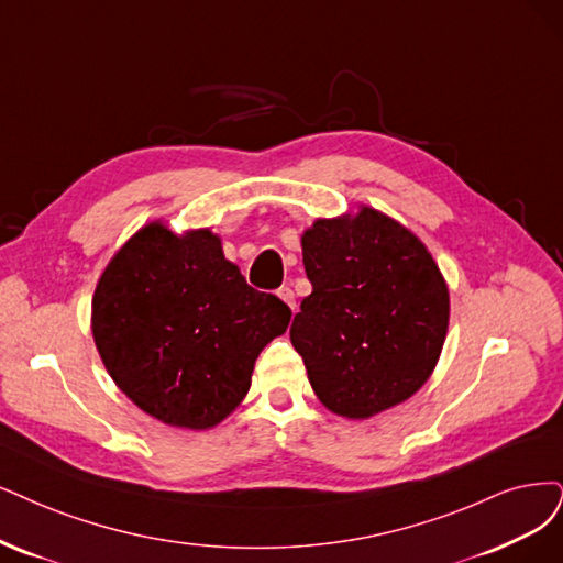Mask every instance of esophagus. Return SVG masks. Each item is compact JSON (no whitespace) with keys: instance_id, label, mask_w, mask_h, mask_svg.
I'll return each instance as SVG.
<instances>
[{"instance_id":"1","label":"esophagus","mask_w":563,"mask_h":563,"mask_svg":"<svg viewBox=\"0 0 563 563\" xmlns=\"http://www.w3.org/2000/svg\"><path fill=\"white\" fill-rule=\"evenodd\" d=\"M278 297L292 308V310H297V297H295V289L292 287H287V285H283L280 289H278Z\"/></svg>"}]
</instances>
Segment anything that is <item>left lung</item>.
Wrapping results in <instances>:
<instances>
[{
	"label": "left lung",
	"mask_w": 563,
	"mask_h": 563,
	"mask_svg": "<svg viewBox=\"0 0 563 563\" xmlns=\"http://www.w3.org/2000/svg\"><path fill=\"white\" fill-rule=\"evenodd\" d=\"M313 285L289 327L318 399L366 420L412 397L448 334V285L424 243L391 218L362 208L318 220L301 239Z\"/></svg>",
	"instance_id": "left-lung-1"
}]
</instances>
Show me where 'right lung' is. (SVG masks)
Masks as SVG:
<instances>
[{"instance_id":"right-lung-1","label":"right lung","mask_w":563,"mask_h":563,"mask_svg":"<svg viewBox=\"0 0 563 563\" xmlns=\"http://www.w3.org/2000/svg\"><path fill=\"white\" fill-rule=\"evenodd\" d=\"M292 310L250 287L208 229L143 227L103 271L92 336L115 385L172 427L222 422L250 389L262 347Z\"/></svg>"}]
</instances>
